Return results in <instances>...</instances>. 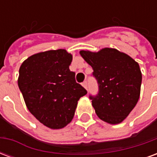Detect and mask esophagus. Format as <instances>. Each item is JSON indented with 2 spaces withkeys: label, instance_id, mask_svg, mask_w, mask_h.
<instances>
[{
  "label": "esophagus",
  "instance_id": "esophagus-1",
  "mask_svg": "<svg viewBox=\"0 0 157 157\" xmlns=\"http://www.w3.org/2000/svg\"><path fill=\"white\" fill-rule=\"evenodd\" d=\"M82 86H83V87H84V88L85 89H86V90H87V82H82Z\"/></svg>",
  "mask_w": 157,
  "mask_h": 157
}]
</instances>
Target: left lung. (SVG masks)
I'll list each match as a JSON object with an SVG mask.
<instances>
[{
  "instance_id": "1",
  "label": "left lung",
  "mask_w": 157,
  "mask_h": 157,
  "mask_svg": "<svg viewBox=\"0 0 157 157\" xmlns=\"http://www.w3.org/2000/svg\"><path fill=\"white\" fill-rule=\"evenodd\" d=\"M80 55L92 67L98 83V94L90 96L97 115L110 124L123 122L140 98L142 74L139 64L116 48L81 50Z\"/></svg>"
}]
</instances>
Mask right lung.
<instances>
[{
	"mask_svg": "<svg viewBox=\"0 0 157 157\" xmlns=\"http://www.w3.org/2000/svg\"><path fill=\"white\" fill-rule=\"evenodd\" d=\"M71 61V54L60 48L31 55L19 69L17 83L27 108L49 128L68 124L78 100L87 93L70 71Z\"/></svg>",
	"mask_w": 157,
	"mask_h": 157,
	"instance_id": "right-lung-1",
	"label": "right lung"
}]
</instances>
